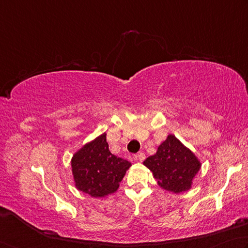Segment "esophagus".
<instances>
[{
  "instance_id": "obj_1",
  "label": "esophagus",
  "mask_w": 248,
  "mask_h": 248,
  "mask_svg": "<svg viewBox=\"0 0 248 248\" xmlns=\"http://www.w3.org/2000/svg\"><path fill=\"white\" fill-rule=\"evenodd\" d=\"M135 159L138 160V161H144V160L146 159V155L142 153V151H140V153H138L136 155H135Z\"/></svg>"
}]
</instances>
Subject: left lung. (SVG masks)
<instances>
[{
  "mask_svg": "<svg viewBox=\"0 0 248 248\" xmlns=\"http://www.w3.org/2000/svg\"><path fill=\"white\" fill-rule=\"evenodd\" d=\"M144 164L153 172L159 186L175 194L188 190L201 169L195 155L173 135H169L158 147L157 154L147 158Z\"/></svg>",
  "mask_w": 248,
  "mask_h": 248,
  "instance_id": "8db88e82",
  "label": "left lung"
}]
</instances>
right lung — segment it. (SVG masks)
Masks as SVG:
<instances>
[{
  "label": "right lung",
  "mask_w": 248,
  "mask_h": 248,
  "mask_svg": "<svg viewBox=\"0 0 248 248\" xmlns=\"http://www.w3.org/2000/svg\"><path fill=\"white\" fill-rule=\"evenodd\" d=\"M131 166L127 160L111 154L107 134L85 145L72 159L76 187L93 197L114 193Z\"/></svg>",
  "instance_id": "1"
}]
</instances>
